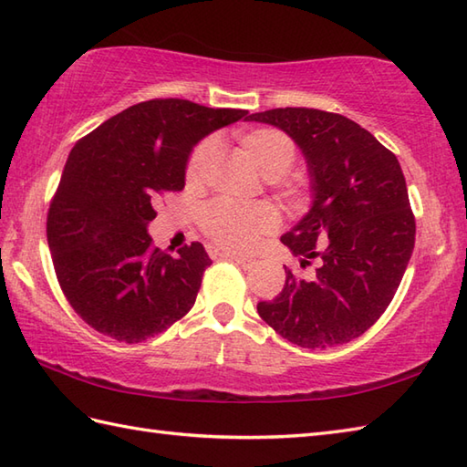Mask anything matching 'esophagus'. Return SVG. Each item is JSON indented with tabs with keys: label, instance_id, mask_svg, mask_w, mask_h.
Here are the masks:
<instances>
[{
	"label": "esophagus",
	"instance_id": "esophagus-1",
	"mask_svg": "<svg viewBox=\"0 0 467 467\" xmlns=\"http://www.w3.org/2000/svg\"><path fill=\"white\" fill-rule=\"evenodd\" d=\"M214 256H221V259L233 261L239 266H243V269H251V266H253V259H249V256H241V254H234V253H226V251H214Z\"/></svg>",
	"mask_w": 467,
	"mask_h": 467
}]
</instances>
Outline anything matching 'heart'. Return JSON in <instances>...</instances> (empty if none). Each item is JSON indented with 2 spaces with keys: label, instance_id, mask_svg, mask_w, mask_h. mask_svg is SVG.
Masks as SVG:
<instances>
[{
  "label": "heart",
  "instance_id": "heart-1",
  "mask_svg": "<svg viewBox=\"0 0 467 467\" xmlns=\"http://www.w3.org/2000/svg\"><path fill=\"white\" fill-rule=\"evenodd\" d=\"M236 142L243 148V152L251 158L256 171L265 178H269L273 184H279L286 201L295 202L299 198V186L289 181H279V176L289 171L296 158V146L289 134H285L279 128H251V130L236 134ZM214 154L216 146L213 140L196 146L186 166L188 184L198 186L206 181ZM275 226V208L265 202L236 206L233 202L218 201L208 206L202 214V228L208 239L228 253H246L253 249L263 234L271 233Z\"/></svg>",
  "mask_w": 467,
  "mask_h": 467
}]
</instances>
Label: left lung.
Returning <instances> with one entry per match:
<instances>
[{"label": "left lung", "mask_w": 467, "mask_h": 467, "mask_svg": "<svg viewBox=\"0 0 467 467\" xmlns=\"http://www.w3.org/2000/svg\"><path fill=\"white\" fill-rule=\"evenodd\" d=\"M281 128L301 148L313 202L281 243L311 279L286 269L283 291L256 305L261 319L305 349L349 343L389 306L415 244V218L398 158L357 122L315 108L246 116Z\"/></svg>", "instance_id": "1"}]
</instances>
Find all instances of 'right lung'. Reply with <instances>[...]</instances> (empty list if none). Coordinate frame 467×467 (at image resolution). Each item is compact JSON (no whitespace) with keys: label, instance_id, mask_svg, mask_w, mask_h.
<instances>
[{"label":"right lung","instance_id":"1","mask_svg":"<svg viewBox=\"0 0 467 467\" xmlns=\"http://www.w3.org/2000/svg\"><path fill=\"white\" fill-rule=\"evenodd\" d=\"M246 114L148 100L76 142L47 211V244L67 303L92 329L140 343L192 309L213 261L201 243L176 256L156 249L148 223L166 192L184 188L192 148Z\"/></svg>","mask_w":467,"mask_h":467}]
</instances>
